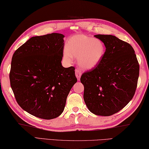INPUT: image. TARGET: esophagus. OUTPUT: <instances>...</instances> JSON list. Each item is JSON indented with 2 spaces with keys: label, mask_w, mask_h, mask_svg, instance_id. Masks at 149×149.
Returning a JSON list of instances; mask_svg holds the SVG:
<instances>
[{
  "label": "esophagus",
  "mask_w": 149,
  "mask_h": 149,
  "mask_svg": "<svg viewBox=\"0 0 149 149\" xmlns=\"http://www.w3.org/2000/svg\"><path fill=\"white\" fill-rule=\"evenodd\" d=\"M75 74H76V77H77V79L79 80H80V78L81 77V72L79 70V69H75Z\"/></svg>",
  "instance_id": "esophagus-1"
}]
</instances>
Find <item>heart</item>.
<instances>
[{
	"mask_svg": "<svg viewBox=\"0 0 149 149\" xmlns=\"http://www.w3.org/2000/svg\"><path fill=\"white\" fill-rule=\"evenodd\" d=\"M105 53V45L95 38L77 35L68 41L63 56L71 62L72 57L78 58V65L84 69H91L98 64Z\"/></svg>",
	"mask_w": 149,
	"mask_h": 149,
	"instance_id": "heart-1",
	"label": "heart"
}]
</instances>
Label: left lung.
Segmentation results:
<instances>
[{
    "label": "left lung",
    "instance_id": "8db88e82",
    "mask_svg": "<svg viewBox=\"0 0 149 149\" xmlns=\"http://www.w3.org/2000/svg\"><path fill=\"white\" fill-rule=\"evenodd\" d=\"M104 42L105 53L80 81L84 99L89 110L98 116H109L129 104L137 87L139 65L135 51L129 43L111 35H96Z\"/></svg>",
    "mask_w": 149,
    "mask_h": 149
}]
</instances>
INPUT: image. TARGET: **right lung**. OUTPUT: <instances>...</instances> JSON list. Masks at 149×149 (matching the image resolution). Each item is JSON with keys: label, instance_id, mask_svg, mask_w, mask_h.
<instances>
[{"label": "right lung", "instance_id": "1", "mask_svg": "<svg viewBox=\"0 0 149 149\" xmlns=\"http://www.w3.org/2000/svg\"><path fill=\"white\" fill-rule=\"evenodd\" d=\"M63 37L60 33L33 36L15 51L10 85L18 104L36 117L51 120L64 109L77 81L75 68H63Z\"/></svg>", "mask_w": 149, "mask_h": 149}]
</instances>
